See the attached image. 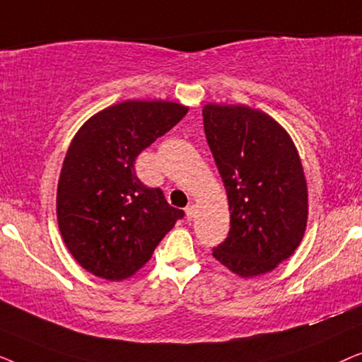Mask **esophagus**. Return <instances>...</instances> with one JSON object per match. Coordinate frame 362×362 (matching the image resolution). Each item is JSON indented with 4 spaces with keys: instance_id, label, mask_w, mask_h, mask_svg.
Returning a JSON list of instances; mask_svg holds the SVG:
<instances>
[{
    "instance_id": "esophagus-1",
    "label": "esophagus",
    "mask_w": 362,
    "mask_h": 362,
    "mask_svg": "<svg viewBox=\"0 0 362 362\" xmlns=\"http://www.w3.org/2000/svg\"><path fill=\"white\" fill-rule=\"evenodd\" d=\"M194 216H196V206H194V204H189V206L186 207V217H187V221L194 219Z\"/></svg>"
}]
</instances>
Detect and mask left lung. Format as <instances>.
<instances>
[{"label":"left lung","instance_id":"1","mask_svg":"<svg viewBox=\"0 0 362 362\" xmlns=\"http://www.w3.org/2000/svg\"><path fill=\"white\" fill-rule=\"evenodd\" d=\"M202 117L230 211L229 235L212 255L242 279L267 274L305 235L308 187L298 151L285 128L257 108L207 103Z\"/></svg>","mask_w":362,"mask_h":362}]
</instances>
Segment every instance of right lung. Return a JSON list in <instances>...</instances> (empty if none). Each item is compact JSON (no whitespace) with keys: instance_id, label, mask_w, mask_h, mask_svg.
<instances>
[{"instance_id":"right-lung-1","label":"right lung","mask_w":362,"mask_h":362,"mask_svg":"<svg viewBox=\"0 0 362 362\" xmlns=\"http://www.w3.org/2000/svg\"><path fill=\"white\" fill-rule=\"evenodd\" d=\"M186 113L175 102L125 100L88 118L72 138L59 176L57 224L92 275L130 279L185 216L160 187L138 180L135 160Z\"/></svg>"}]
</instances>
